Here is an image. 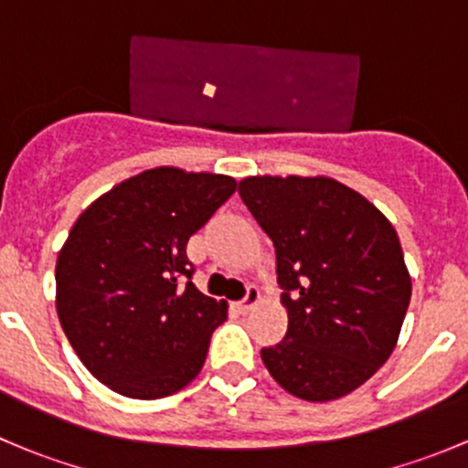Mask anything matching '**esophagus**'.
Wrapping results in <instances>:
<instances>
[{"instance_id": "esophagus-1", "label": "esophagus", "mask_w": 468, "mask_h": 468, "mask_svg": "<svg viewBox=\"0 0 468 468\" xmlns=\"http://www.w3.org/2000/svg\"><path fill=\"white\" fill-rule=\"evenodd\" d=\"M258 303H261V292H258L256 285H249L247 287V294H244V299L238 301V308L242 310V313H249V310L256 308Z\"/></svg>"}]
</instances>
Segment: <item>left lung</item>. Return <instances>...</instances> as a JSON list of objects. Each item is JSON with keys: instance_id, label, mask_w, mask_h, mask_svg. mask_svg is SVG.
Here are the masks:
<instances>
[{"instance_id": "8db88e82", "label": "left lung", "mask_w": 468, "mask_h": 468, "mask_svg": "<svg viewBox=\"0 0 468 468\" xmlns=\"http://www.w3.org/2000/svg\"><path fill=\"white\" fill-rule=\"evenodd\" d=\"M238 192L276 249L287 308L264 367L296 399L351 394L391 356L412 296L394 226L335 178L249 176Z\"/></svg>"}]
</instances>
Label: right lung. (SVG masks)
<instances>
[{
	"label": "right lung",
	"instance_id": "add662e5",
	"mask_svg": "<svg viewBox=\"0 0 468 468\" xmlns=\"http://www.w3.org/2000/svg\"><path fill=\"white\" fill-rule=\"evenodd\" d=\"M235 187L224 174L146 169L74 221L56 310L79 360L117 394L163 399L199 376L229 305L197 290L186 247Z\"/></svg>",
	"mask_w": 468,
	"mask_h": 468
}]
</instances>
